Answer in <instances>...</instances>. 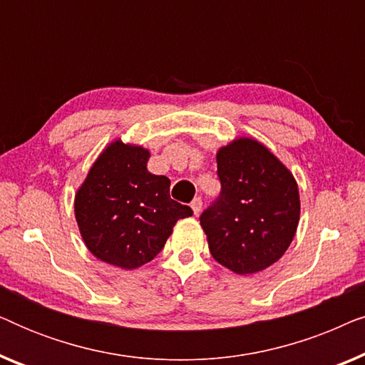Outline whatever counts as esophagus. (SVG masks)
I'll return each mask as SVG.
<instances>
[{
  "instance_id": "obj_1",
  "label": "esophagus",
  "mask_w": 365,
  "mask_h": 365,
  "mask_svg": "<svg viewBox=\"0 0 365 365\" xmlns=\"http://www.w3.org/2000/svg\"><path fill=\"white\" fill-rule=\"evenodd\" d=\"M191 207H192L194 216H199V214H201V211H202V201H201V197H194L192 202H191Z\"/></svg>"
}]
</instances>
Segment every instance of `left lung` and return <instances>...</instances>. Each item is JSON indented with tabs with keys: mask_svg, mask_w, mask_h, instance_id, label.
I'll list each match as a JSON object with an SVG mask.
<instances>
[{
	"mask_svg": "<svg viewBox=\"0 0 365 365\" xmlns=\"http://www.w3.org/2000/svg\"><path fill=\"white\" fill-rule=\"evenodd\" d=\"M221 196L201 216L212 257L247 276L284 256L296 236L301 199L296 178L254 138H236L216 153Z\"/></svg>",
	"mask_w": 365,
	"mask_h": 365,
	"instance_id": "1",
	"label": "left lung"
}]
</instances>
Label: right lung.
Here are the masks:
<instances>
[{
  "mask_svg": "<svg viewBox=\"0 0 365 365\" xmlns=\"http://www.w3.org/2000/svg\"><path fill=\"white\" fill-rule=\"evenodd\" d=\"M149 149L114 139L74 194V217L88 251L109 266L138 269L161 252L192 209L173 201L171 181L148 171Z\"/></svg>",
  "mask_w": 365,
  "mask_h": 365,
  "instance_id": "obj_1",
  "label": "right lung"
}]
</instances>
